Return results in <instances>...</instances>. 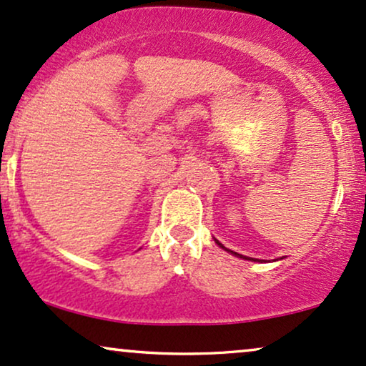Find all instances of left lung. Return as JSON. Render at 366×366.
Returning a JSON list of instances; mask_svg holds the SVG:
<instances>
[{
	"instance_id": "obj_1",
	"label": "left lung",
	"mask_w": 366,
	"mask_h": 366,
	"mask_svg": "<svg viewBox=\"0 0 366 366\" xmlns=\"http://www.w3.org/2000/svg\"><path fill=\"white\" fill-rule=\"evenodd\" d=\"M217 244H219V247H223V244H221L219 242H216ZM224 248V247H223ZM231 253H234V252H231ZM234 255H237V257H243V255H238V253H234ZM247 260H253V258H249V257H247Z\"/></svg>"
}]
</instances>
